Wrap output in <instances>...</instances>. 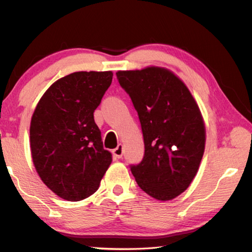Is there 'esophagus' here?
Wrapping results in <instances>:
<instances>
[{
	"label": "esophagus",
	"mask_w": 252,
	"mask_h": 252,
	"mask_svg": "<svg viewBox=\"0 0 252 252\" xmlns=\"http://www.w3.org/2000/svg\"><path fill=\"white\" fill-rule=\"evenodd\" d=\"M112 153H113L114 157L118 158V159L122 158V155H123V146H122V144H118V147L114 149Z\"/></svg>",
	"instance_id": "esophagus-1"
}]
</instances>
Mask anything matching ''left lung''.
<instances>
[{
  "label": "left lung",
  "instance_id": "left-lung-1",
  "mask_svg": "<svg viewBox=\"0 0 252 252\" xmlns=\"http://www.w3.org/2000/svg\"><path fill=\"white\" fill-rule=\"evenodd\" d=\"M121 87L139 116L144 157L131 172L144 192L160 201L188 189L206 144V126L189 89L168 69L118 71Z\"/></svg>",
  "mask_w": 252,
  "mask_h": 252
}]
</instances>
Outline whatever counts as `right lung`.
Instances as JSON below:
<instances>
[{"label": "right lung", "mask_w": 252, "mask_h": 252, "mask_svg": "<svg viewBox=\"0 0 252 252\" xmlns=\"http://www.w3.org/2000/svg\"><path fill=\"white\" fill-rule=\"evenodd\" d=\"M112 76L111 71L63 76L34 110L30 126L34 167L44 185L67 201L94 193L112 162L93 117Z\"/></svg>", "instance_id": "1"}]
</instances>
